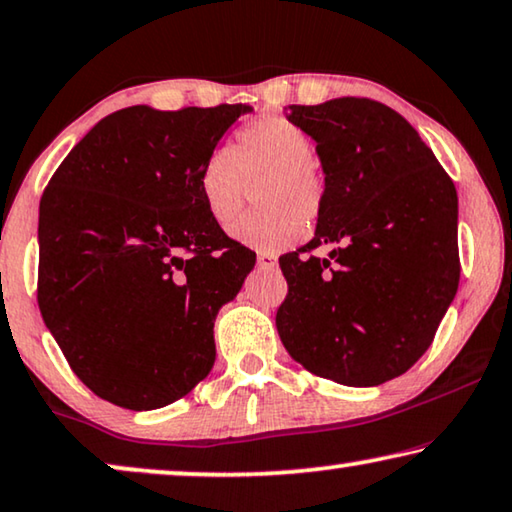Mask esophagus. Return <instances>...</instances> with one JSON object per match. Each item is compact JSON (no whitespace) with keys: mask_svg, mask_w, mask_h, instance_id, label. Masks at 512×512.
Returning <instances> with one entry per match:
<instances>
[{"mask_svg":"<svg viewBox=\"0 0 512 512\" xmlns=\"http://www.w3.org/2000/svg\"><path fill=\"white\" fill-rule=\"evenodd\" d=\"M256 261H258V268H263V270H274V268H277V256L270 254V251H261Z\"/></svg>","mask_w":512,"mask_h":512,"instance_id":"1","label":"esophagus"}]
</instances>
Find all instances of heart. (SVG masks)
Masks as SVG:
<instances>
[{"label":"heart","mask_w":512,"mask_h":512,"mask_svg":"<svg viewBox=\"0 0 512 512\" xmlns=\"http://www.w3.org/2000/svg\"><path fill=\"white\" fill-rule=\"evenodd\" d=\"M314 143L286 117L247 124L238 147H214L198 170V191L214 224L228 228L256 187L261 210L235 226L233 235L256 249H281L302 238L325 207V184L316 173Z\"/></svg>","instance_id":"b5f03b06"}]
</instances>
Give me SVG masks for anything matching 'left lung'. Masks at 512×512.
I'll return each instance as SVG.
<instances>
[{
	"instance_id": "1",
	"label": "left lung",
	"mask_w": 512,
	"mask_h": 512,
	"mask_svg": "<svg viewBox=\"0 0 512 512\" xmlns=\"http://www.w3.org/2000/svg\"><path fill=\"white\" fill-rule=\"evenodd\" d=\"M314 138L325 207L279 258L281 344L307 372L372 388L420 360L459 284L457 191L418 131L372 99L288 106ZM330 246L328 257L310 251Z\"/></svg>"
}]
</instances>
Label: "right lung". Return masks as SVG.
Wrapping results in <instances>:
<instances>
[{
	"instance_id": "1",
	"label": "right lung",
	"mask_w": 512,
	"mask_h": 512,
	"mask_svg": "<svg viewBox=\"0 0 512 512\" xmlns=\"http://www.w3.org/2000/svg\"><path fill=\"white\" fill-rule=\"evenodd\" d=\"M244 103L103 117L39 205V309L94 395L173 404L214 365V318L256 254L207 214L198 170Z\"/></svg>"
}]
</instances>
